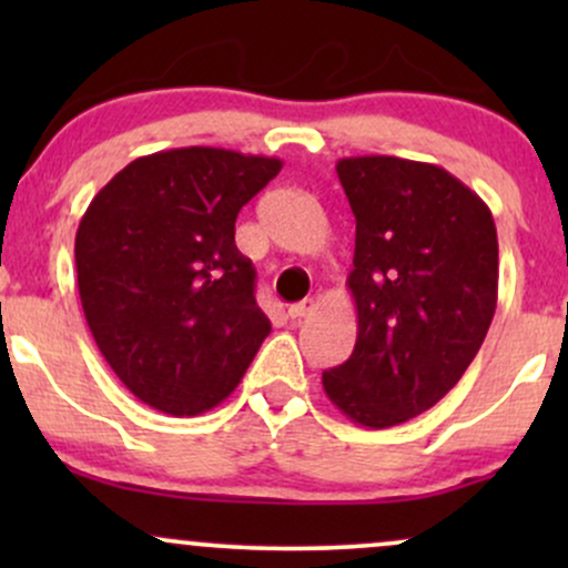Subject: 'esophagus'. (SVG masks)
I'll return each mask as SVG.
<instances>
[{
  "label": "esophagus",
  "mask_w": 568,
  "mask_h": 568,
  "mask_svg": "<svg viewBox=\"0 0 568 568\" xmlns=\"http://www.w3.org/2000/svg\"><path fill=\"white\" fill-rule=\"evenodd\" d=\"M315 306H317L315 298H304V302L288 306V315L293 317V321H302V317L310 315V312L315 310Z\"/></svg>",
  "instance_id": "obj_1"
}]
</instances>
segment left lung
<instances>
[{"instance_id":"left-lung-1","label":"left lung","mask_w":568,"mask_h":568,"mask_svg":"<svg viewBox=\"0 0 568 568\" xmlns=\"http://www.w3.org/2000/svg\"><path fill=\"white\" fill-rule=\"evenodd\" d=\"M336 173L355 216L357 342L323 371V389L355 425L395 427L433 408L478 355L497 310V226L440 165L366 154Z\"/></svg>"}]
</instances>
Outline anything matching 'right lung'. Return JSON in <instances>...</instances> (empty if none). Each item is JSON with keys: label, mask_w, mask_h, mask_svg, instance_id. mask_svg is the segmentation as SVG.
<instances>
[{"label": "right lung", "mask_w": 568, "mask_h": 568, "mask_svg": "<svg viewBox=\"0 0 568 568\" xmlns=\"http://www.w3.org/2000/svg\"><path fill=\"white\" fill-rule=\"evenodd\" d=\"M280 168L232 149H168L122 168L84 211L74 243L84 321L146 406L211 410L270 336L234 221Z\"/></svg>", "instance_id": "obj_1"}]
</instances>
